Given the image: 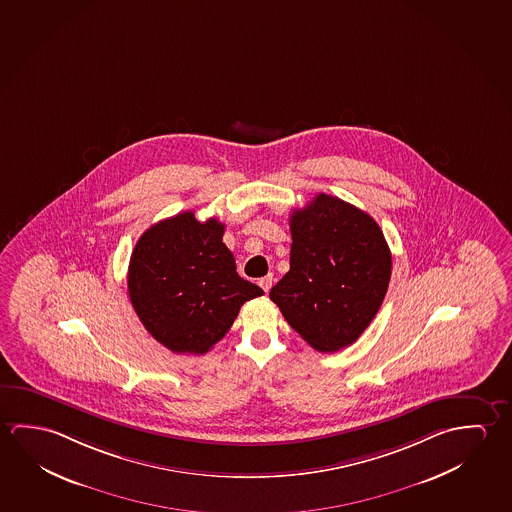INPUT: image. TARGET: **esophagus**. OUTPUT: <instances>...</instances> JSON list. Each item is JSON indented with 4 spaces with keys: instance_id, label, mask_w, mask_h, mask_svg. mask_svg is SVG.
Here are the masks:
<instances>
[{
    "instance_id": "34e87169",
    "label": "esophagus",
    "mask_w": 512,
    "mask_h": 512,
    "mask_svg": "<svg viewBox=\"0 0 512 512\" xmlns=\"http://www.w3.org/2000/svg\"><path fill=\"white\" fill-rule=\"evenodd\" d=\"M273 280H275V278H273L271 273L266 275V277L260 278L259 285L262 287V289H264V293H269V289H271V285H273Z\"/></svg>"
}]
</instances>
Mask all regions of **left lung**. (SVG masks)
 <instances>
[{
  "instance_id": "obj_1",
  "label": "left lung",
  "mask_w": 512,
  "mask_h": 512,
  "mask_svg": "<svg viewBox=\"0 0 512 512\" xmlns=\"http://www.w3.org/2000/svg\"><path fill=\"white\" fill-rule=\"evenodd\" d=\"M291 269L269 291L285 321L318 350L355 343L377 316L391 252L364 210L321 193L291 219Z\"/></svg>"
}]
</instances>
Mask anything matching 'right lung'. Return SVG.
<instances>
[{
	"label": "right lung",
	"instance_id": "1",
	"mask_svg": "<svg viewBox=\"0 0 512 512\" xmlns=\"http://www.w3.org/2000/svg\"><path fill=\"white\" fill-rule=\"evenodd\" d=\"M225 225L193 212L151 225L128 266L130 302L144 328L175 353L203 355L223 339L244 302L264 291L239 277Z\"/></svg>",
	"mask_w": 512,
	"mask_h": 512
}]
</instances>
